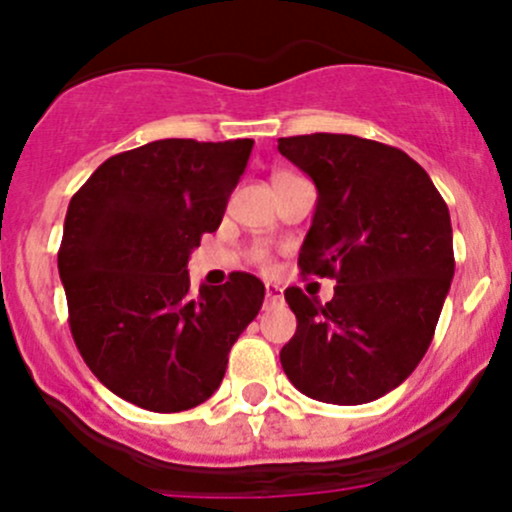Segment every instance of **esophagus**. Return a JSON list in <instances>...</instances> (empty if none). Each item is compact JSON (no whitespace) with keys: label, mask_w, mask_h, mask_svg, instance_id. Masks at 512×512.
<instances>
[{"label":"esophagus","mask_w":512,"mask_h":512,"mask_svg":"<svg viewBox=\"0 0 512 512\" xmlns=\"http://www.w3.org/2000/svg\"><path fill=\"white\" fill-rule=\"evenodd\" d=\"M265 297H267V304H280L282 302V287H277L275 282H267Z\"/></svg>","instance_id":"1"}]
</instances>
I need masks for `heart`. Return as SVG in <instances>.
<instances>
[{
    "instance_id": "1",
    "label": "heart",
    "mask_w": 512,
    "mask_h": 512,
    "mask_svg": "<svg viewBox=\"0 0 512 512\" xmlns=\"http://www.w3.org/2000/svg\"><path fill=\"white\" fill-rule=\"evenodd\" d=\"M260 260H265V255H260Z\"/></svg>"
}]
</instances>
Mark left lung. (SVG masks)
Returning <instances> with one entry per match:
<instances>
[{"instance_id":"left-lung-1","label":"left lung","mask_w":512,"mask_h":512,"mask_svg":"<svg viewBox=\"0 0 512 512\" xmlns=\"http://www.w3.org/2000/svg\"><path fill=\"white\" fill-rule=\"evenodd\" d=\"M277 151L317 185L302 275L334 277L332 302L285 299L297 332L287 379L309 399L356 406L404 384L426 354L453 280L448 205L399 148L347 133L280 138Z\"/></svg>"}]
</instances>
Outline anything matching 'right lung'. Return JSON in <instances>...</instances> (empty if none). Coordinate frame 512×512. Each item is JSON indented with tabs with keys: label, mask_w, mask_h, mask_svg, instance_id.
I'll list each match as a JSON object with an SVG mask.
<instances>
[{
	"label": "right lung",
	"mask_w": 512,
	"mask_h": 512,
	"mask_svg": "<svg viewBox=\"0 0 512 512\" xmlns=\"http://www.w3.org/2000/svg\"><path fill=\"white\" fill-rule=\"evenodd\" d=\"M255 141L165 138L118 153L71 198L59 247L69 327L106 389L175 414L218 391L265 285L232 272L190 292L188 260L220 227Z\"/></svg>",
	"instance_id": "obj_1"
}]
</instances>
